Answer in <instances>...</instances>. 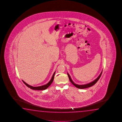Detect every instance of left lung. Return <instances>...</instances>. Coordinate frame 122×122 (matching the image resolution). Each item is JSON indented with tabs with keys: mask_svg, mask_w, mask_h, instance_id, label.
Returning a JSON list of instances; mask_svg holds the SVG:
<instances>
[{
	"mask_svg": "<svg viewBox=\"0 0 122 122\" xmlns=\"http://www.w3.org/2000/svg\"><path fill=\"white\" fill-rule=\"evenodd\" d=\"M102 72V71L101 73H100V74L99 75V76L97 78V79H96L95 80L91 82L90 83L87 84H86V85H77L76 84H75V83L72 81V79H71L70 76L69 75V74H68V73H67V75H68L69 79H70V82L72 83V85H74L75 87H76L77 88H79V89H84V88H87V87H91V86H93V85H95V84L97 82V81L99 80V78H100V77L101 76Z\"/></svg>",
	"mask_w": 122,
	"mask_h": 122,
	"instance_id": "obj_1",
	"label": "left lung"
}]
</instances>
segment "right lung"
Listing matches in <instances>:
<instances>
[{
  "instance_id": "obj_1",
  "label": "right lung",
  "mask_w": 122,
  "mask_h": 122,
  "mask_svg": "<svg viewBox=\"0 0 122 122\" xmlns=\"http://www.w3.org/2000/svg\"><path fill=\"white\" fill-rule=\"evenodd\" d=\"M55 72H54V74H53L52 76V79L50 80V81L47 84L44 85H43V86H41L33 87V86H30V85H29L28 84H27V83H26L23 81H23V82L24 83L25 85L27 86V87H29V88H31V89L35 90H45V89H46L47 88L49 87L50 85H51V84H52V83L53 82V79H54V76H55Z\"/></svg>"
}]
</instances>
